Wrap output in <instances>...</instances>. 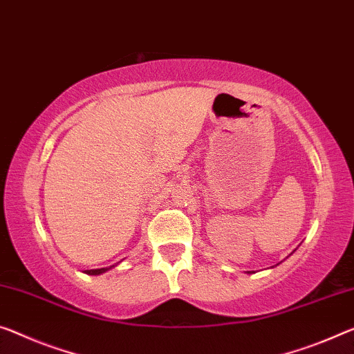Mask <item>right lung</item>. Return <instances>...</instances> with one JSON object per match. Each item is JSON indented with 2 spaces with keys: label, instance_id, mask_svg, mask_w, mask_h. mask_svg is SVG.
Listing matches in <instances>:
<instances>
[{
  "label": "right lung",
  "instance_id": "add662e5",
  "mask_svg": "<svg viewBox=\"0 0 354 354\" xmlns=\"http://www.w3.org/2000/svg\"><path fill=\"white\" fill-rule=\"evenodd\" d=\"M112 268V266H111ZM111 268H102V269H93V270H86V274H90V275H97V274H102V272H106V270H109Z\"/></svg>",
  "mask_w": 354,
  "mask_h": 354
}]
</instances>
